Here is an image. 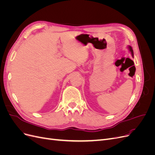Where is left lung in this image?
Here are the masks:
<instances>
[{"label": "left lung", "instance_id": "1", "mask_svg": "<svg viewBox=\"0 0 155 155\" xmlns=\"http://www.w3.org/2000/svg\"><path fill=\"white\" fill-rule=\"evenodd\" d=\"M129 50H130V51L131 52V54H132V55L133 56L134 55V54H133V49H132V47H131V46H129Z\"/></svg>", "mask_w": 155, "mask_h": 155}]
</instances>
